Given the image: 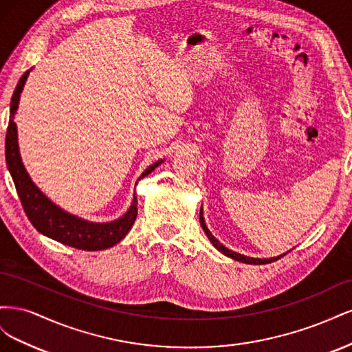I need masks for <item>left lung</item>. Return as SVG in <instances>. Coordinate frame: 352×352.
Instances as JSON below:
<instances>
[{
  "instance_id": "1",
  "label": "left lung",
  "mask_w": 352,
  "mask_h": 352,
  "mask_svg": "<svg viewBox=\"0 0 352 352\" xmlns=\"http://www.w3.org/2000/svg\"><path fill=\"white\" fill-rule=\"evenodd\" d=\"M199 223H201L202 230L206 232L207 238L210 239V242H211L212 245H214L216 250H219L221 254H225L226 257H229V258H232V260H236V261H241V263H245V264H269V263H273V261H276V260H279L280 257H283V255H286V252H285V254L278 255V257H272V258H254V257H248V255H243V254H239V252H235V251H232V250L226 248L225 245L220 243V241H217V239L214 238V235H212V233L208 230V228H207V225H206L204 216H202V207H201V210H199Z\"/></svg>"
}]
</instances>
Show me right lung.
Masks as SVG:
<instances>
[{
    "instance_id": "1",
    "label": "right lung",
    "mask_w": 352,
    "mask_h": 352,
    "mask_svg": "<svg viewBox=\"0 0 352 352\" xmlns=\"http://www.w3.org/2000/svg\"><path fill=\"white\" fill-rule=\"evenodd\" d=\"M30 70L25 72L14 89L12 102H10V122L6 135V163L10 175L13 177L17 195L20 201H22L26 216L32 225H34V228L39 233H42V235L60 243L69 245V247L85 251H100L111 248L116 243H119L133 226L138 216L136 194H133L129 210L122 217L107 223L89 221L74 216L72 212L54 204V202L32 182L29 173L26 172L19 151L17 126L14 123V116L19 109L20 94H22L25 88ZM163 162L164 160H158V162L151 164L138 180H141L142 177L154 172V168Z\"/></svg>"
}]
</instances>
